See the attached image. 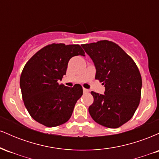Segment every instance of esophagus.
<instances>
[{
	"label": "esophagus",
	"instance_id": "esophagus-1",
	"mask_svg": "<svg viewBox=\"0 0 159 159\" xmlns=\"http://www.w3.org/2000/svg\"><path fill=\"white\" fill-rule=\"evenodd\" d=\"M83 91L84 93H89V90H87V89L86 88H83Z\"/></svg>",
	"mask_w": 159,
	"mask_h": 159
}]
</instances>
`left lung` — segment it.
Instances as JSON below:
<instances>
[{
	"label": "left lung",
	"mask_w": 159,
	"mask_h": 159,
	"mask_svg": "<svg viewBox=\"0 0 159 159\" xmlns=\"http://www.w3.org/2000/svg\"><path fill=\"white\" fill-rule=\"evenodd\" d=\"M96 66V79L105 85V94L91 92L89 113L95 122L116 129L132 117L139 105L142 79L136 63L116 43L108 40L81 45Z\"/></svg>",
	"instance_id": "1"
}]
</instances>
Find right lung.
Returning <instances> with one entry per match:
<instances>
[{
  "label": "right lung",
  "instance_id": "obj_1",
  "mask_svg": "<svg viewBox=\"0 0 159 159\" xmlns=\"http://www.w3.org/2000/svg\"><path fill=\"white\" fill-rule=\"evenodd\" d=\"M78 55L85 56L79 45L53 43L38 51L24 67L20 77L24 104L33 119L45 126L66 123L83 94L78 84L68 87L58 83L69 60Z\"/></svg>",
  "mask_w": 159,
  "mask_h": 159
}]
</instances>
